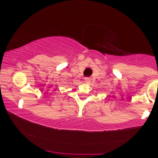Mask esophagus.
Segmentation results:
<instances>
[{"mask_svg": "<svg viewBox=\"0 0 158 158\" xmlns=\"http://www.w3.org/2000/svg\"><path fill=\"white\" fill-rule=\"evenodd\" d=\"M90 81H91V79H90V78H88V77H85V82L90 83Z\"/></svg>", "mask_w": 158, "mask_h": 158, "instance_id": "34e87169", "label": "esophagus"}]
</instances>
